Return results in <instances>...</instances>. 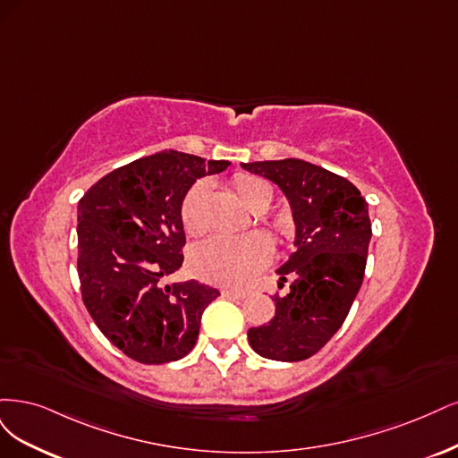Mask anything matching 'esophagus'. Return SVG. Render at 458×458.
Listing matches in <instances>:
<instances>
[{"label":"esophagus","instance_id":"34e87169","mask_svg":"<svg viewBox=\"0 0 458 458\" xmlns=\"http://www.w3.org/2000/svg\"><path fill=\"white\" fill-rule=\"evenodd\" d=\"M223 297L230 299V301H243L247 297V293L245 291H225Z\"/></svg>","mask_w":458,"mask_h":458}]
</instances>
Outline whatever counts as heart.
<instances>
[{"instance_id":"b5f03b06","label":"heart","mask_w":458,"mask_h":458,"mask_svg":"<svg viewBox=\"0 0 458 458\" xmlns=\"http://www.w3.org/2000/svg\"><path fill=\"white\" fill-rule=\"evenodd\" d=\"M232 186L238 198L250 209L270 186L257 176L238 174L233 176ZM208 182H196L184 196L181 218L188 233L196 235L205 230L203 201L208 196ZM270 257V243L260 233L243 235H213L190 255V268L199 279L220 287H240L247 284Z\"/></svg>"}]
</instances>
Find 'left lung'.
Masks as SVG:
<instances>
[{
  "instance_id": "left-lung-1",
  "label": "left lung",
  "mask_w": 458,
  "mask_h": 458,
  "mask_svg": "<svg viewBox=\"0 0 458 458\" xmlns=\"http://www.w3.org/2000/svg\"><path fill=\"white\" fill-rule=\"evenodd\" d=\"M277 184L294 223V253L276 272V316L250 327L249 344L259 356L301 361L314 356L341 329L361 287L371 220L361 191L350 181L304 159L242 164Z\"/></svg>"
}]
</instances>
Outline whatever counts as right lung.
<instances>
[{
	"label": "right lung",
	"mask_w": 458,
	"mask_h": 458,
	"mask_svg": "<svg viewBox=\"0 0 458 458\" xmlns=\"http://www.w3.org/2000/svg\"><path fill=\"white\" fill-rule=\"evenodd\" d=\"M228 165L164 150L102 176L80 199L81 297L102 335L131 360L159 365L194 348L203 310L220 293L196 279H161L182 267L188 190Z\"/></svg>",
	"instance_id": "add662e5"
}]
</instances>
